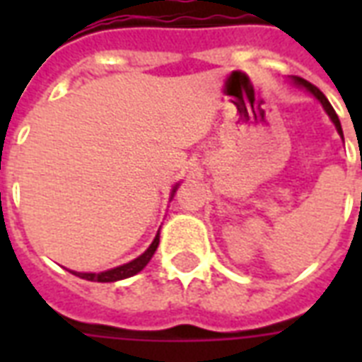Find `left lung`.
<instances>
[{"mask_svg": "<svg viewBox=\"0 0 362 362\" xmlns=\"http://www.w3.org/2000/svg\"><path fill=\"white\" fill-rule=\"evenodd\" d=\"M293 82H295V84H298V86L306 88V90H308V92L312 93V95H314V98L317 99V101H320L321 105H323V109H325V112H327V115H329V118H331V120H332V124L337 125V131H338V133H340V136H342V139H344L342 125H340V120H338L337 112H334V109H332L331 103H329V99H327L325 95H323V92H321L320 88H315L314 84H310L308 81H304V78H300V76H293Z\"/></svg>", "mask_w": 362, "mask_h": 362, "instance_id": "1", "label": "left lung"}]
</instances>
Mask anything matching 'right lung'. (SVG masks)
Returning <instances> with one entry per match:
<instances>
[{
  "label": "right lung",
  "mask_w": 362,
  "mask_h": 362,
  "mask_svg": "<svg viewBox=\"0 0 362 362\" xmlns=\"http://www.w3.org/2000/svg\"><path fill=\"white\" fill-rule=\"evenodd\" d=\"M176 189H178V184H176L175 187H173V193L170 195H175ZM159 246V231L158 235H156V238H153V242L150 244V247H148L146 252L142 253V255H139L136 259H133V261H129V263L122 264V267H116V269H110V270H105V272H75V270H69L71 274L78 276V278H82V280H90V281H118V280H125V278H129V276H135L136 272H141L144 267L148 264V261L152 259V255L156 253V250H158Z\"/></svg>",
  "instance_id": "1"
}]
</instances>
